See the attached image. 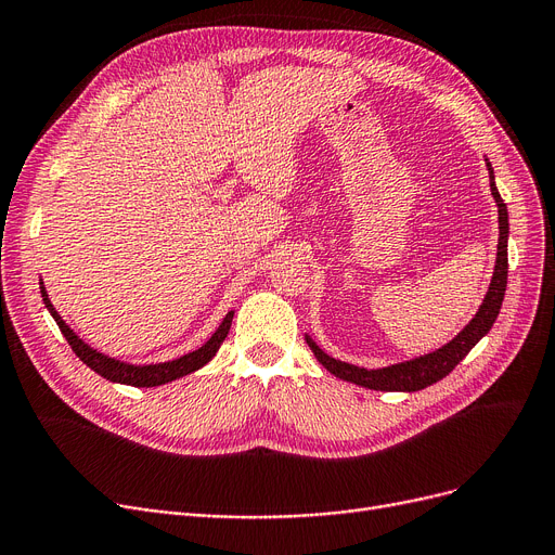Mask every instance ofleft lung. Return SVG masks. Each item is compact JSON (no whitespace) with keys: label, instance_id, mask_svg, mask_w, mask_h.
<instances>
[{"label":"left lung","instance_id":"8db88e82","mask_svg":"<svg viewBox=\"0 0 555 555\" xmlns=\"http://www.w3.org/2000/svg\"><path fill=\"white\" fill-rule=\"evenodd\" d=\"M487 164V172H490V189H492V197L496 201L499 207V246H496V263H494V275L490 282V289L485 294L482 305L478 307V312L474 314V319L464 325L457 335L444 344L441 348L421 354V358L408 360V362H398V364H389L383 369H364V366H354L341 360L330 358L325 350H321L317 346V341L305 335L307 346L312 348L314 358L337 378L360 385L366 389H375V391H418L426 389L435 383H439L447 375L467 358V352L492 330L501 305H503V296H505V284H507V234H509V223H507V207L503 203V197L496 189L494 182V168L490 164V159H485Z\"/></svg>","mask_w":555,"mask_h":555}]
</instances>
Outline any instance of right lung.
Returning a JSON list of instances; mask_svg holds the SVG:
<instances>
[{
    "mask_svg": "<svg viewBox=\"0 0 555 555\" xmlns=\"http://www.w3.org/2000/svg\"><path fill=\"white\" fill-rule=\"evenodd\" d=\"M40 296H42V302H46V307L50 309V314L56 321L59 330L63 332V337L68 339L70 348L75 350L77 358L86 366H91L98 375H102V378H106L111 383L131 385V387H159V385L172 383L177 378H184V375H189L197 369H203L207 362H211V358L218 352L220 344L225 341L230 325H232V319H234V312H228L223 323L216 327L214 335L201 348L182 354V358L170 360V362H159V364H129V362H120L116 358H108V354L91 348L83 339H79L75 332L70 330V325L65 323L63 317L56 312V307L52 305L42 280H40Z\"/></svg>",
    "mask_w": 555,
    "mask_h": 555,
    "instance_id": "right-lung-1",
    "label": "right lung"
}]
</instances>
